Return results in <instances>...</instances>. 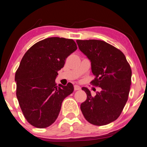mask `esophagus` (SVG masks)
Instances as JSON below:
<instances>
[{
    "instance_id": "34e87169",
    "label": "esophagus",
    "mask_w": 147,
    "mask_h": 147,
    "mask_svg": "<svg viewBox=\"0 0 147 147\" xmlns=\"http://www.w3.org/2000/svg\"><path fill=\"white\" fill-rule=\"evenodd\" d=\"M74 90L77 91V90H80V89H81V88L78 85H74Z\"/></svg>"
}]
</instances>
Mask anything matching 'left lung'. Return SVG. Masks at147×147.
<instances>
[{"label":"left lung","mask_w":147,"mask_h":147,"mask_svg":"<svg viewBox=\"0 0 147 147\" xmlns=\"http://www.w3.org/2000/svg\"><path fill=\"white\" fill-rule=\"evenodd\" d=\"M76 43L91 61L94 76L91 83L102 89L93 97L88 88H82L87 94V99L81 104V111L89 123L106 125L119 117L128 100L130 66L120 50L105 41L89 39L76 40Z\"/></svg>","instance_id":"8db88e82"}]
</instances>
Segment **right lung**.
I'll use <instances>...</instances> for the list:
<instances>
[{
  "label": "right lung",
  "mask_w": 147,
  "mask_h": 147,
  "mask_svg": "<svg viewBox=\"0 0 147 147\" xmlns=\"http://www.w3.org/2000/svg\"><path fill=\"white\" fill-rule=\"evenodd\" d=\"M76 49L73 39L53 37L34 44L22 58L15 76L16 95L24 117L35 127L54 123L63 100L73 92L71 83L58 86L55 80L66 58Z\"/></svg>",
  "instance_id": "obj_1"
}]
</instances>
